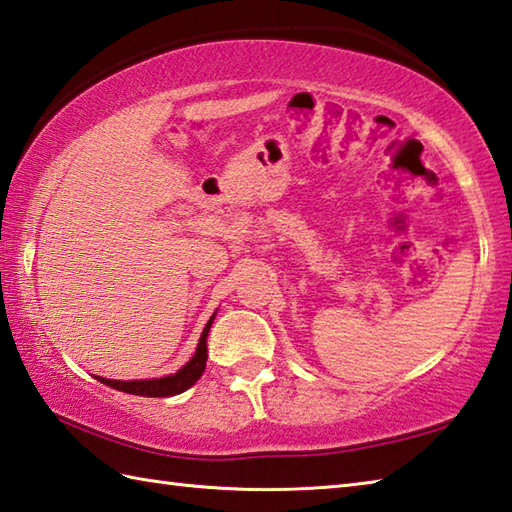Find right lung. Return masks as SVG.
<instances>
[{
  "label": "right lung",
  "mask_w": 512,
  "mask_h": 512,
  "mask_svg": "<svg viewBox=\"0 0 512 512\" xmlns=\"http://www.w3.org/2000/svg\"><path fill=\"white\" fill-rule=\"evenodd\" d=\"M215 315H212L206 327H203V333L199 338V345H197V351H194V356L185 362V365L176 371V374L163 376V378H147V380H111V378L96 376V380H100L102 385L118 389V392L134 394V396H176V394L185 392V389H190L194 383H197L203 374V369H206L208 333H210L212 322H215Z\"/></svg>",
  "instance_id": "add662e5"
}]
</instances>
